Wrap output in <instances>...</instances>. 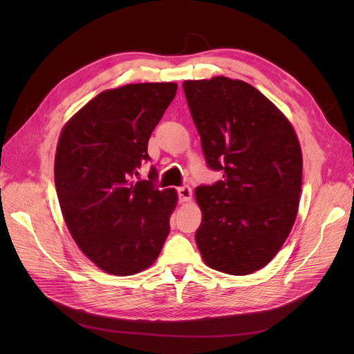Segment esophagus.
<instances>
[{
    "instance_id": "esophagus-1",
    "label": "esophagus",
    "mask_w": 354,
    "mask_h": 354,
    "mask_svg": "<svg viewBox=\"0 0 354 354\" xmlns=\"http://www.w3.org/2000/svg\"><path fill=\"white\" fill-rule=\"evenodd\" d=\"M178 192V196H179V201L181 202H189L192 199V189L189 185H183V187H178L176 189Z\"/></svg>"
}]
</instances>
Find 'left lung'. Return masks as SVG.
I'll return each instance as SVG.
<instances>
[{
  "instance_id": "1",
  "label": "left lung",
  "mask_w": 354,
  "mask_h": 354,
  "mask_svg": "<svg viewBox=\"0 0 354 354\" xmlns=\"http://www.w3.org/2000/svg\"><path fill=\"white\" fill-rule=\"evenodd\" d=\"M209 169L223 179L196 189V243L209 268L248 275L288 239L301 193V147L289 120L259 89L213 77L183 84Z\"/></svg>"
}]
</instances>
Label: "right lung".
Returning a JSON list of instances; mask_svg holds the SVG:
<instances>
[{
	"instance_id": "right-lung-1",
	"label": "right lung",
	"mask_w": 354,
	"mask_h": 354,
	"mask_svg": "<svg viewBox=\"0 0 354 354\" xmlns=\"http://www.w3.org/2000/svg\"><path fill=\"white\" fill-rule=\"evenodd\" d=\"M176 84H133L95 95L59 137L55 184L74 242L102 270L133 275L160 255L176 192L133 181Z\"/></svg>"
}]
</instances>
